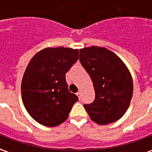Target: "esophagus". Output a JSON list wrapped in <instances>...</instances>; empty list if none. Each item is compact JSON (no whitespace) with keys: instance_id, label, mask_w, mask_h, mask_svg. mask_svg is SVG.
I'll list each match as a JSON object with an SVG mask.
<instances>
[{"instance_id":"esophagus-1","label":"esophagus","mask_w":152,"mask_h":152,"mask_svg":"<svg viewBox=\"0 0 152 152\" xmlns=\"http://www.w3.org/2000/svg\"><path fill=\"white\" fill-rule=\"evenodd\" d=\"M76 95L78 96L79 99H80V97H81V93L80 92V91H79V92H77V93H76Z\"/></svg>"}]
</instances>
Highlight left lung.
<instances>
[{
  "mask_svg": "<svg viewBox=\"0 0 152 152\" xmlns=\"http://www.w3.org/2000/svg\"><path fill=\"white\" fill-rule=\"evenodd\" d=\"M80 62L93 81L95 99L84 107L93 121L101 125L120 120L133 96V79L126 65L104 47L80 50Z\"/></svg>",
  "mask_w": 152,
  "mask_h": 152,
  "instance_id": "8db88e82",
  "label": "left lung"
}]
</instances>
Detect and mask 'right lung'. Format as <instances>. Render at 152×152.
Here are the masks:
<instances>
[{
	"instance_id": "1",
	"label": "right lung",
	"mask_w": 152,
	"mask_h": 152,
	"mask_svg": "<svg viewBox=\"0 0 152 152\" xmlns=\"http://www.w3.org/2000/svg\"><path fill=\"white\" fill-rule=\"evenodd\" d=\"M79 58V50L45 48L35 54L22 80L26 110L39 124L54 127L66 121L78 97L68 90L66 73Z\"/></svg>"
}]
</instances>
